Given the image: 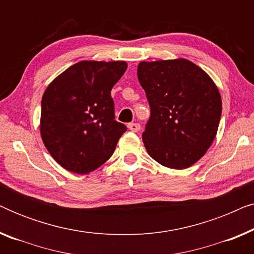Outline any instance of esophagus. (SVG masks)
I'll return each mask as SVG.
<instances>
[{"label": "esophagus", "mask_w": 254, "mask_h": 254, "mask_svg": "<svg viewBox=\"0 0 254 254\" xmlns=\"http://www.w3.org/2000/svg\"><path fill=\"white\" fill-rule=\"evenodd\" d=\"M128 128H129L131 131H138L140 130L141 126H140V124H137V123H130V124H128Z\"/></svg>", "instance_id": "34e87169"}]
</instances>
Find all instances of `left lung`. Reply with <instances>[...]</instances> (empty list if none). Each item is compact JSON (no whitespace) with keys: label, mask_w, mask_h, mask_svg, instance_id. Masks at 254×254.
<instances>
[{"label":"left lung","mask_w":254,"mask_h":254,"mask_svg":"<svg viewBox=\"0 0 254 254\" xmlns=\"http://www.w3.org/2000/svg\"><path fill=\"white\" fill-rule=\"evenodd\" d=\"M137 77L150 106L142 135L148 154L166 168H190L216 136L222 114L217 86L186 59L140 62Z\"/></svg>","instance_id":"left-lung-1"}]
</instances>
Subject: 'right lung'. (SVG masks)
<instances>
[{"instance_id": "add662e5", "label": "right lung", "mask_w": 254, "mask_h": 254, "mask_svg": "<svg viewBox=\"0 0 254 254\" xmlns=\"http://www.w3.org/2000/svg\"><path fill=\"white\" fill-rule=\"evenodd\" d=\"M126 69L124 61H81L45 90L41 138L62 168L86 175L112 156L127 127L114 120L111 90Z\"/></svg>"}]
</instances>
